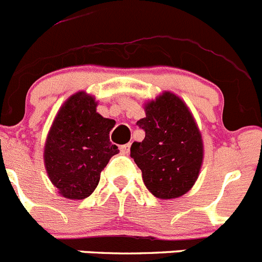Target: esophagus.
<instances>
[{
	"label": "esophagus",
	"mask_w": 262,
	"mask_h": 262,
	"mask_svg": "<svg viewBox=\"0 0 262 262\" xmlns=\"http://www.w3.org/2000/svg\"><path fill=\"white\" fill-rule=\"evenodd\" d=\"M120 151H121V154L126 155L129 151H130V143H126V145H121L120 146Z\"/></svg>",
	"instance_id": "34e87169"
}]
</instances>
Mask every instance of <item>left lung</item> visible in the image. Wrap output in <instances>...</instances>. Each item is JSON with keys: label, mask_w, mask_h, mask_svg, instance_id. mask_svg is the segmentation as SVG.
I'll list each match as a JSON object with an SVG mask.
<instances>
[{"label": "left lung", "mask_w": 262, "mask_h": 262, "mask_svg": "<svg viewBox=\"0 0 262 262\" xmlns=\"http://www.w3.org/2000/svg\"><path fill=\"white\" fill-rule=\"evenodd\" d=\"M145 111L146 117L137 121L145 140L132 145L130 157L155 197H180L199 178L204 158L201 134L185 103L173 94L164 93L147 103Z\"/></svg>", "instance_id": "obj_1"}]
</instances>
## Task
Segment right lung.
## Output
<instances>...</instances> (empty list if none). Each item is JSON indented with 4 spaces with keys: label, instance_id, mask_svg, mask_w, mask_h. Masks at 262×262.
Masks as SVG:
<instances>
[{
    "label": "right lung",
    "instance_id": "add662e5",
    "mask_svg": "<svg viewBox=\"0 0 262 262\" xmlns=\"http://www.w3.org/2000/svg\"><path fill=\"white\" fill-rule=\"evenodd\" d=\"M115 120L96 112L83 91L68 99L47 137L44 163L52 184L70 200H83L98 187L100 172L119 152L110 141Z\"/></svg>",
    "mask_w": 262,
    "mask_h": 262
}]
</instances>
